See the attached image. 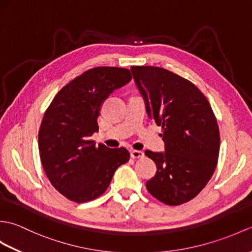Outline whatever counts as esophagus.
Listing matches in <instances>:
<instances>
[{
    "mask_svg": "<svg viewBox=\"0 0 252 252\" xmlns=\"http://www.w3.org/2000/svg\"><path fill=\"white\" fill-rule=\"evenodd\" d=\"M131 157L133 159H138L144 157V153L141 151H131Z\"/></svg>",
    "mask_w": 252,
    "mask_h": 252,
    "instance_id": "esophagus-1",
    "label": "esophagus"
}]
</instances>
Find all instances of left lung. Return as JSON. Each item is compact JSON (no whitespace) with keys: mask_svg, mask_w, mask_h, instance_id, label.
Masks as SVG:
<instances>
[{"mask_svg":"<svg viewBox=\"0 0 252 252\" xmlns=\"http://www.w3.org/2000/svg\"><path fill=\"white\" fill-rule=\"evenodd\" d=\"M131 71L148 117L161 126L165 149L145 152L157 167L146 189L165 205H182L199 194L217 168V118L200 90L179 74L154 66H132Z\"/></svg>","mask_w":252,"mask_h":252,"instance_id":"obj_1","label":"left lung"}]
</instances>
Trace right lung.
I'll use <instances>...</instances> for the list:
<instances>
[{
	"instance_id": "add662e5",
	"label": "right lung",
	"mask_w": 252,
	"mask_h": 252,
	"mask_svg": "<svg viewBox=\"0 0 252 252\" xmlns=\"http://www.w3.org/2000/svg\"><path fill=\"white\" fill-rule=\"evenodd\" d=\"M132 79L129 69L95 67L67 83L46 109L39 131V152L52 185L67 199L94 200L108 189L115 171L129 161L125 147L95 146L104 100Z\"/></svg>"
}]
</instances>
